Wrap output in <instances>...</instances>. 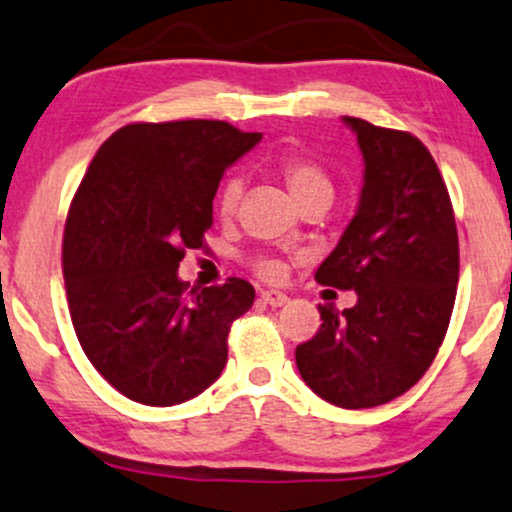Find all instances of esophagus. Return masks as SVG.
<instances>
[{"label":"esophagus","mask_w":512,"mask_h":512,"mask_svg":"<svg viewBox=\"0 0 512 512\" xmlns=\"http://www.w3.org/2000/svg\"><path fill=\"white\" fill-rule=\"evenodd\" d=\"M260 300L269 307H281V305L288 303V295L281 293V291H262Z\"/></svg>","instance_id":"1"}]
</instances>
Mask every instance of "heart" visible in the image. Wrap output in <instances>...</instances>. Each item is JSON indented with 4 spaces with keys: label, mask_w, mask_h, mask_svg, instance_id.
I'll use <instances>...</instances> for the list:
<instances>
[{
    "label": "heart",
    "mask_w": 512,
    "mask_h": 512,
    "mask_svg": "<svg viewBox=\"0 0 512 512\" xmlns=\"http://www.w3.org/2000/svg\"><path fill=\"white\" fill-rule=\"evenodd\" d=\"M276 166H279V174L300 205L310 200L331 202V197H334V178L310 155L293 152V155L281 157ZM240 197H243V181H240V176H226L217 193V212L221 219H231L238 212ZM255 272L264 276V279H279L281 264L272 260V257H260V260H255Z\"/></svg>",
    "instance_id": "obj_1"
}]
</instances>
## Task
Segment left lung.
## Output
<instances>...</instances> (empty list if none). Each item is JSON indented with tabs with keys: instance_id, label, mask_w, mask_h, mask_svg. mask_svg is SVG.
Returning <instances> with one entry per match:
<instances>
[{
	"instance_id": "obj_1",
	"label": "left lung",
	"mask_w": 512,
	"mask_h": 512,
	"mask_svg": "<svg viewBox=\"0 0 512 512\" xmlns=\"http://www.w3.org/2000/svg\"><path fill=\"white\" fill-rule=\"evenodd\" d=\"M365 159L357 214L315 279L355 291L338 312L319 305L322 326L295 348L300 377L346 410L403 396L439 353L458 291L455 214L439 166L420 138L343 116Z\"/></svg>"
}]
</instances>
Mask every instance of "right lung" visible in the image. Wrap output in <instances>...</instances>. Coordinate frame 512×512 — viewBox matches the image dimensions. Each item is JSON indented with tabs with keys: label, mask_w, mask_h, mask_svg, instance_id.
<instances>
[{
	"label": "right lung",
	"mask_w": 512,
	"mask_h": 512,
	"mask_svg": "<svg viewBox=\"0 0 512 512\" xmlns=\"http://www.w3.org/2000/svg\"><path fill=\"white\" fill-rule=\"evenodd\" d=\"M262 133L226 121L128 123L104 140L73 195L61 267L80 348L116 391L143 405L183 403L219 379L231 324L252 307L245 279H178L205 248L224 171Z\"/></svg>",
	"instance_id": "obj_1"
}]
</instances>
